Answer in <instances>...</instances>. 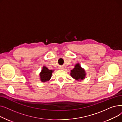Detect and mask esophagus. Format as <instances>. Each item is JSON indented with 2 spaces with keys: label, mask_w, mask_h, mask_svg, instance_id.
Segmentation results:
<instances>
[{
  "label": "esophagus",
  "mask_w": 122,
  "mask_h": 122,
  "mask_svg": "<svg viewBox=\"0 0 122 122\" xmlns=\"http://www.w3.org/2000/svg\"><path fill=\"white\" fill-rule=\"evenodd\" d=\"M59 69L62 70V69H63V67H59Z\"/></svg>",
  "instance_id": "esophagus-1"
}]
</instances>
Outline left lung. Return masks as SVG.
Returning <instances> with one entry per match:
<instances>
[{
    "label": "left lung",
    "instance_id": "8db88e82",
    "mask_svg": "<svg viewBox=\"0 0 122 122\" xmlns=\"http://www.w3.org/2000/svg\"><path fill=\"white\" fill-rule=\"evenodd\" d=\"M70 75L76 81H81L86 78V70L82 68L79 63H77L75 65L74 68L71 70Z\"/></svg>",
    "mask_w": 122,
    "mask_h": 122
}]
</instances>
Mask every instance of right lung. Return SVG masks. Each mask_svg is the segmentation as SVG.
<instances>
[{
	"mask_svg": "<svg viewBox=\"0 0 122 122\" xmlns=\"http://www.w3.org/2000/svg\"><path fill=\"white\" fill-rule=\"evenodd\" d=\"M54 70H49L46 66H43L39 74L41 81V82H46L49 81L51 78V76Z\"/></svg>",
	"mask_w": 122,
	"mask_h": 122,
	"instance_id": "add662e5",
	"label": "right lung"
}]
</instances>
